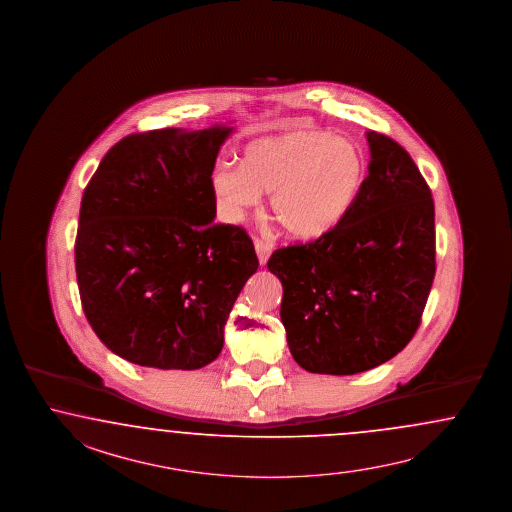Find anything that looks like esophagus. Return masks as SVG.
<instances>
[{
	"mask_svg": "<svg viewBox=\"0 0 512 512\" xmlns=\"http://www.w3.org/2000/svg\"><path fill=\"white\" fill-rule=\"evenodd\" d=\"M254 248H256V254H258L260 264H267L269 254H271V245H269L267 241H264V239H260V237H254Z\"/></svg>",
	"mask_w": 512,
	"mask_h": 512,
	"instance_id": "obj_1",
	"label": "esophagus"
}]
</instances>
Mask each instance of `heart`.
<instances>
[{"label":"heart","mask_w":512,"mask_h":512,"mask_svg":"<svg viewBox=\"0 0 512 512\" xmlns=\"http://www.w3.org/2000/svg\"><path fill=\"white\" fill-rule=\"evenodd\" d=\"M367 177L363 150L350 139L316 130H294L256 139L243 152V167L220 164L213 186L231 220L271 192V211L294 239L328 235L347 216Z\"/></svg>","instance_id":"1"}]
</instances>
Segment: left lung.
Wrapping results in <instances>:
<instances>
[{
    "instance_id": "1",
    "label": "left lung",
    "mask_w": 512,
    "mask_h": 512,
    "mask_svg": "<svg viewBox=\"0 0 512 512\" xmlns=\"http://www.w3.org/2000/svg\"><path fill=\"white\" fill-rule=\"evenodd\" d=\"M371 164L337 228L277 248L281 320L305 371L354 375L388 362L420 328L435 277V205L428 182L392 137L367 133Z\"/></svg>"
}]
</instances>
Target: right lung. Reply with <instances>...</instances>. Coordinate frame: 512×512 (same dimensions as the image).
Segmentation results:
<instances>
[{"instance_id":"add662e5","label":"right lung","mask_w":512,"mask_h":512,"mask_svg":"<svg viewBox=\"0 0 512 512\" xmlns=\"http://www.w3.org/2000/svg\"><path fill=\"white\" fill-rule=\"evenodd\" d=\"M230 128L132 133L84 188L75 239L83 311L128 362L199 369L224 345L258 256L247 230L215 224L213 169Z\"/></svg>"}]
</instances>
